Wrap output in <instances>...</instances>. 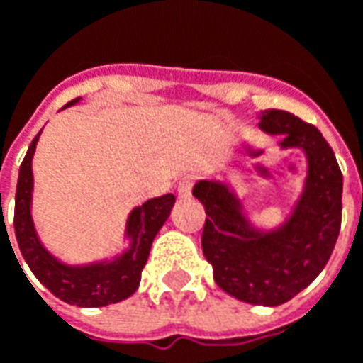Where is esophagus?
Here are the masks:
<instances>
[{"instance_id":"obj_1","label":"esophagus","mask_w":363,"mask_h":363,"mask_svg":"<svg viewBox=\"0 0 363 363\" xmlns=\"http://www.w3.org/2000/svg\"><path fill=\"white\" fill-rule=\"evenodd\" d=\"M192 179L190 177H182L181 182H179V189H177V192H179V198H189L190 192H192Z\"/></svg>"}]
</instances>
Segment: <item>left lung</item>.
<instances>
[{"label": "left lung", "mask_w": 363, "mask_h": 363, "mask_svg": "<svg viewBox=\"0 0 363 363\" xmlns=\"http://www.w3.org/2000/svg\"><path fill=\"white\" fill-rule=\"evenodd\" d=\"M259 128L281 135V150L297 147L307 177L291 216L276 229L255 228L229 184L198 181L204 204L202 251L213 280L245 303L276 307L311 284L333 255L342 220V173L319 130L286 111L260 112Z\"/></svg>", "instance_id": "8db88e82"}]
</instances>
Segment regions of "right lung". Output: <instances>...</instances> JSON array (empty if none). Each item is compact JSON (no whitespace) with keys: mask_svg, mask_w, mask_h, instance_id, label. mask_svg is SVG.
<instances>
[{"mask_svg":"<svg viewBox=\"0 0 363 363\" xmlns=\"http://www.w3.org/2000/svg\"><path fill=\"white\" fill-rule=\"evenodd\" d=\"M75 103H79V99H74L72 103H67V106ZM38 135L28 145L27 155L21 163L17 194H15L13 225H15V237L19 243L21 255L27 260L36 280L62 301L77 307H104V305L118 303L132 296L140 286L142 270L150 257L151 243L169 218L174 196L165 194V196L151 198L130 212L126 221V237L130 239V247L122 255H116L112 260H101L82 267L66 264L48 252V249L40 243L30 216V200H33L30 165H33Z\"/></svg>","mask_w":363,"mask_h":363,"instance_id":"obj_1","label":"right lung"}]
</instances>
